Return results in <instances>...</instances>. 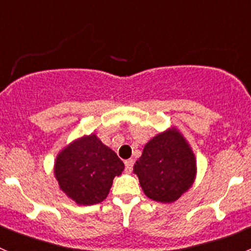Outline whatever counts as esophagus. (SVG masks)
<instances>
[{"mask_svg":"<svg viewBox=\"0 0 251 251\" xmlns=\"http://www.w3.org/2000/svg\"><path fill=\"white\" fill-rule=\"evenodd\" d=\"M132 168H133V160H132V159L125 160V170L127 171V173H131Z\"/></svg>","mask_w":251,"mask_h":251,"instance_id":"esophagus-1","label":"esophagus"}]
</instances>
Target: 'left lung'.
<instances>
[{"label": "left lung", "mask_w": 251, "mask_h": 251, "mask_svg": "<svg viewBox=\"0 0 251 251\" xmlns=\"http://www.w3.org/2000/svg\"><path fill=\"white\" fill-rule=\"evenodd\" d=\"M148 198L174 203L196 179L197 160L188 142L177 128H169L144 146L133 166Z\"/></svg>", "instance_id": "obj_1"}]
</instances>
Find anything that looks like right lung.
<instances>
[{
	"label": "right lung",
	"instance_id": "obj_1",
	"mask_svg": "<svg viewBox=\"0 0 251 251\" xmlns=\"http://www.w3.org/2000/svg\"><path fill=\"white\" fill-rule=\"evenodd\" d=\"M125 169L109 147L92 135L73 141L59 151L54 176L59 188L78 205H93L109 194L113 179Z\"/></svg>",
	"mask_w": 251,
	"mask_h": 251
}]
</instances>
